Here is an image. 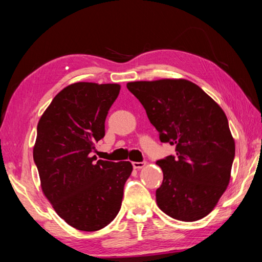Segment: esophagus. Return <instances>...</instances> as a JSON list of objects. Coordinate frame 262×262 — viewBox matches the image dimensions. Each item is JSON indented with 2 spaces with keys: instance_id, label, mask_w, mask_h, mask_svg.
Returning <instances> with one entry per match:
<instances>
[{
  "instance_id": "obj_1",
  "label": "esophagus",
  "mask_w": 262,
  "mask_h": 262,
  "mask_svg": "<svg viewBox=\"0 0 262 262\" xmlns=\"http://www.w3.org/2000/svg\"><path fill=\"white\" fill-rule=\"evenodd\" d=\"M145 162H133V167L136 168V170H140V168L145 166Z\"/></svg>"
}]
</instances>
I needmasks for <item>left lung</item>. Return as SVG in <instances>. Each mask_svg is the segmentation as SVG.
Returning <instances> with one entry per match:
<instances>
[{"label":"left lung","mask_w":262,"mask_h":262,"mask_svg":"<svg viewBox=\"0 0 262 262\" xmlns=\"http://www.w3.org/2000/svg\"><path fill=\"white\" fill-rule=\"evenodd\" d=\"M147 112L159 140L176 145V156L157 161L163 183L159 209L194 222L214 209L227 189L234 158L228 118L216 101L187 79L127 83Z\"/></svg>","instance_id":"1"}]
</instances>
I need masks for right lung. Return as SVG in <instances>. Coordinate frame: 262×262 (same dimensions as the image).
<instances>
[{"label":"right lung","mask_w":262,"mask_h":262,"mask_svg":"<svg viewBox=\"0 0 262 262\" xmlns=\"http://www.w3.org/2000/svg\"><path fill=\"white\" fill-rule=\"evenodd\" d=\"M119 92V84H70L38 122L33 159L42 193L56 214L81 231H97L115 219L133 171L130 162L92 156Z\"/></svg>","instance_id":"1"}]
</instances>
